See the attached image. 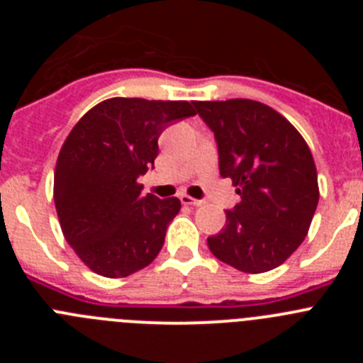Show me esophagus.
<instances>
[{
    "mask_svg": "<svg viewBox=\"0 0 363 363\" xmlns=\"http://www.w3.org/2000/svg\"><path fill=\"white\" fill-rule=\"evenodd\" d=\"M179 200H182V203L184 205H194V207H200V205L203 203L201 200H196V198L189 196V194H182V196H179Z\"/></svg>",
    "mask_w": 363,
    "mask_h": 363,
    "instance_id": "34e87169",
    "label": "esophagus"
}]
</instances>
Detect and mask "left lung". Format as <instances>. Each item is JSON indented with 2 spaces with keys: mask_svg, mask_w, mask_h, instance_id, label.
<instances>
[{
  "mask_svg": "<svg viewBox=\"0 0 363 363\" xmlns=\"http://www.w3.org/2000/svg\"><path fill=\"white\" fill-rule=\"evenodd\" d=\"M211 127L220 174L233 179L240 203L207 238L223 264L249 274L278 267L309 233L318 205V174L309 145L287 118L255 99L194 101Z\"/></svg>",
  "mask_w": 363,
  "mask_h": 363,
  "instance_id": "left-lung-1",
  "label": "left lung"
}]
</instances>
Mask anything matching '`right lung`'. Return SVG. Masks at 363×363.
<instances>
[{
  "label": "right lung",
  "mask_w": 363,
  "mask_h": 363,
  "mask_svg": "<svg viewBox=\"0 0 363 363\" xmlns=\"http://www.w3.org/2000/svg\"><path fill=\"white\" fill-rule=\"evenodd\" d=\"M194 114V101L111 98L67 136L54 169V205L65 240L96 274L129 277L162 251L182 201L143 194L138 178L154 169L167 125Z\"/></svg>",
  "instance_id": "right-lung-1"
}]
</instances>
